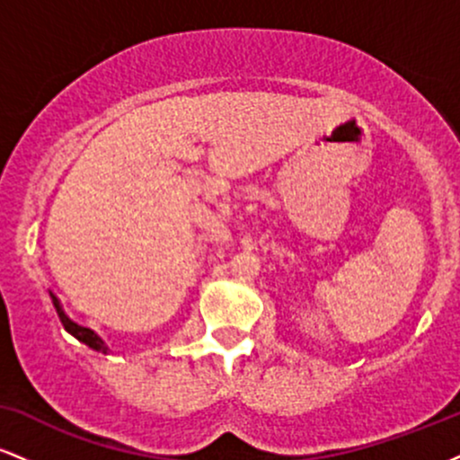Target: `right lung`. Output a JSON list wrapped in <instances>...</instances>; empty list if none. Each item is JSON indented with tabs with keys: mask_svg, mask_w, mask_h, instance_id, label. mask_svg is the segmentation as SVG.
<instances>
[{
	"mask_svg": "<svg viewBox=\"0 0 460 460\" xmlns=\"http://www.w3.org/2000/svg\"><path fill=\"white\" fill-rule=\"evenodd\" d=\"M65 326H66V331L71 332L73 337H77V340L82 341V344H86L88 348H93V350H97V352H105V350H108L103 341L99 340V337L94 335V332H93L91 329H84V326L75 324V322H73V320H66Z\"/></svg>",
	"mask_w": 460,
	"mask_h": 460,
	"instance_id": "add662e5",
	"label": "right lung"
}]
</instances>
